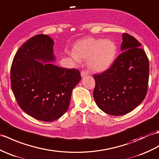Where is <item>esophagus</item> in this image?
I'll list each match as a JSON object with an SVG mask.
<instances>
[{
  "instance_id": "34e87169",
  "label": "esophagus",
  "mask_w": 159,
  "mask_h": 159,
  "mask_svg": "<svg viewBox=\"0 0 159 159\" xmlns=\"http://www.w3.org/2000/svg\"><path fill=\"white\" fill-rule=\"evenodd\" d=\"M89 75V71H82L80 72V76L81 77H84L85 76H87Z\"/></svg>"
}]
</instances>
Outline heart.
Returning <instances> with one entry per match:
<instances>
[{"instance_id": "obj_1", "label": "heart", "mask_w": 159, "mask_h": 159, "mask_svg": "<svg viewBox=\"0 0 159 159\" xmlns=\"http://www.w3.org/2000/svg\"><path fill=\"white\" fill-rule=\"evenodd\" d=\"M71 57L76 62L87 60L92 71L103 72L110 68L115 60L117 48L112 40L89 37L79 42Z\"/></svg>"}]
</instances>
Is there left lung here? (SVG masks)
I'll list each match as a JSON object with an SVG mask.
<instances>
[{"label":"left lung","instance_id":"1","mask_svg":"<svg viewBox=\"0 0 159 159\" xmlns=\"http://www.w3.org/2000/svg\"><path fill=\"white\" fill-rule=\"evenodd\" d=\"M122 38L123 53L108 70L93 75L95 103L103 112L114 116L124 115L141 104L149 79V61L141 44L125 33Z\"/></svg>","mask_w":159,"mask_h":159}]
</instances>
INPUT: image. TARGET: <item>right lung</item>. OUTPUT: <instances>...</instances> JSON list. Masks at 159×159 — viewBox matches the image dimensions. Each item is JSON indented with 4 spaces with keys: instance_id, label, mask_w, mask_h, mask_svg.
I'll return each mask as SVG.
<instances>
[{
    "instance_id": "obj_1",
    "label": "right lung",
    "mask_w": 159,
    "mask_h": 159,
    "mask_svg": "<svg viewBox=\"0 0 159 159\" xmlns=\"http://www.w3.org/2000/svg\"><path fill=\"white\" fill-rule=\"evenodd\" d=\"M54 40L38 34L27 40L15 55L11 83L18 105L34 119L51 122L67 111L71 95L81 80L76 69L55 66Z\"/></svg>"
}]
</instances>
